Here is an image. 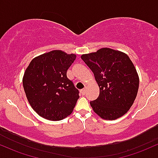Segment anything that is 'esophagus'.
<instances>
[{"instance_id": "obj_1", "label": "esophagus", "mask_w": 158, "mask_h": 158, "mask_svg": "<svg viewBox=\"0 0 158 158\" xmlns=\"http://www.w3.org/2000/svg\"><path fill=\"white\" fill-rule=\"evenodd\" d=\"M85 92H86V88H83V89L80 90V93L82 94V95H84L85 94Z\"/></svg>"}]
</instances>
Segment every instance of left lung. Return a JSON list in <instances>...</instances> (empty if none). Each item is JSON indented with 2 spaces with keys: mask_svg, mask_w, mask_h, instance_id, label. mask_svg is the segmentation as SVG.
<instances>
[{
  "mask_svg": "<svg viewBox=\"0 0 158 158\" xmlns=\"http://www.w3.org/2000/svg\"><path fill=\"white\" fill-rule=\"evenodd\" d=\"M81 58L92 71L100 94L90 102L94 112L105 120H115L132 106L139 79L127 54L110 48L85 54Z\"/></svg>",
  "mask_w": 158,
  "mask_h": 158,
  "instance_id": "obj_1",
  "label": "left lung"
}]
</instances>
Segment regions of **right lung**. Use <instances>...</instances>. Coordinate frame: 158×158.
Listing matches in <instances>:
<instances>
[{"label": "right lung", "instance_id": "1", "mask_svg": "<svg viewBox=\"0 0 158 158\" xmlns=\"http://www.w3.org/2000/svg\"><path fill=\"white\" fill-rule=\"evenodd\" d=\"M75 54L53 50L36 57L24 73L22 82L32 109L43 118L60 121L73 112L79 91L67 77Z\"/></svg>", "mask_w": 158, "mask_h": 158}]
</instances>
